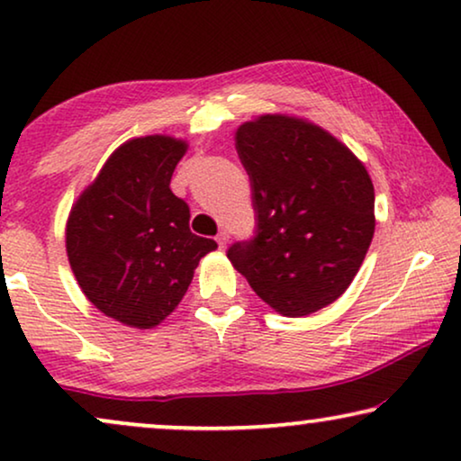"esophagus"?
I'll return each instance as SVG.
<instances>
[{
  "instance_id": "34e87169",
  "label": "esophagus",
  "mask_w": 461,
  "mask_h": 461,
  "mask_svg": "<svg viewBox=\"0 0 461 461\" xmlns=\"http://www.w3.org/2000/svg\"><path fill=\"white\" fill-rule=\"evenodd\" d=\"M216 241H218V245H220V248H226V243H229V232H226V230H220V235L216 237Z\"/></svg>"
}]
</instances>
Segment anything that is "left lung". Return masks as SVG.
<instances>
[{"mask_svg":"<svg viewBox=\"0 0 461 461\" xmlns=\"http://www.w3.org/2000/svg\"><path fill=\"white\" fill-rule=\"evenodd\" d=\"M235 140L256 235L232 243L226 256L276 312H317L348 289L374 239L367 169L304 119L262 115L243 123Z\"/></svg>","mask_w":461,"mask_h":461,"instance_id":"obj_1","label":"left lung"}]
</instances>
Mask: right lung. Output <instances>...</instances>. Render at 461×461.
Masks as SVG:
<instances>
[{
  "label": "right lung",
  "instance_id": "obj_1",
  "mask_svg": "<svg viewBox=\"0 0 461 461\" xmlns=\"http://www.w3.org/2000/svg\"><path fill=\"white\" fill-rule=\"evenodd\" d=\"M186 142L144 136L109 157L67 222V256L86 298L119 323L150 330L185 298L213 239L188 229L169 180Z\"/></svg>",
  "mask_w": 461,
  "mask_h": 461
}]
</instances>
